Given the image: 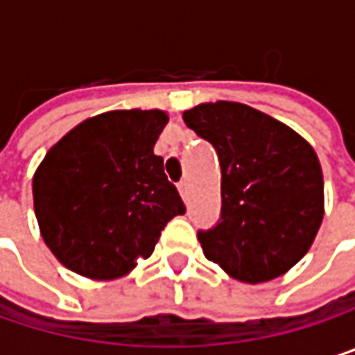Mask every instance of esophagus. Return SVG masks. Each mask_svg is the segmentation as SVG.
Listing matches in <instances>:
<instances>
[{"label":"esophagus","instance_id":"esophagus-1","mask_svg":"<svg viewBox=\"0 0 355 355\" xmlns=\"http://www.w3.org/2000/svg\"><path fill=\"white\" fill-rule=\"evenodd\" d=\"M178 193H180V197L187 201V197H189V184H187V180H180V182H178Z\"/></svg>","mask_w":355,"mask_h":355}]
</instances>
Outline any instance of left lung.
<instances>
[{"mask_svg": "<svg viewBox=\"0 0 355 355\" xmlns=\"http://www.w3.org/2000/svg\"><path fill=\"white\" fill-rule=\"evenodd\" d=\"M182 119L216 148L222 168L220 220L197 232L203 254L245 284L284 275L309 252L324 214L313 146L241 103H205Z\"/></svg>", "mask_w": 355, "mask_h": 355, "instance_id": "8db88e82", "label": "left lung"}]
</instances>
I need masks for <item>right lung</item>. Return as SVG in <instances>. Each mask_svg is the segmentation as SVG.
<instances>
[{
    "mask_svg": "<svg viewBox=\"0 0 355 355\" xmlns=\"http://www.w3.org/2000/svg\"><path fill=\"white\" fill-rule=\"evenodd\" d=\"M164 110H110L86 119L44 156L33 178L42 241L71 271L114 279L148 259L184 214L154 146Z\"/></svg>",
    "mask_w": 355,
    "mask_h": 355,
    "instance_id": "obj_1",
    "label": "right lung"
}]
</instances>
